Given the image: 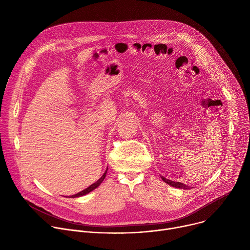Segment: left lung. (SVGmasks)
<instances>
[{
  "instance_id": "obj_1",
  "label": "left lung",
  "mask_w": 250,
  "mask_h": 250,
  "mask_svg": "<svg viewBox=\"0 0 250 250\" xmlns=\"http://www.w3.org/2000/svg\"><path fill=\"white\" fill-rule=\"evenodd\" d=\"M161 179H162L166 184H168V185H170V186H172V187H175V188L184 189V190H189V189H191V187H189L188 185H185V184L180 183V182H174V181L168 180V179H166V178H164V177H162V176H161Z\"/></svg>"
}]
</instances>
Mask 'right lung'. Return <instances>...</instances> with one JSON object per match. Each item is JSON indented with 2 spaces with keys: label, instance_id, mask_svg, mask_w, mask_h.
<instances>
[{
  "label": "right lung",
  "instance_id": "add662e5",
  "mask_svg": "<svg viewBox=\"0 0 250 250\" xmlns=\"http://www.w3.org/2000/svg\"><path fill=\"white\" fill-rule=\"evenodd\" d=\"M106 171H108V168H106V170L104 171V173L103 174V176L100 178V179H99L98 181H96L95 183H93L91 186H89V187L86 188L85 190H83V191H81V192H79V193H77V194H75V195L69 196V198H78V197H82V196H84V195H86V194L92 192L93 190H95V189H96L97 187H99V186L101 185V183L104 181V177H105V174H106Z\"/></svg>",
  "mask_w": 250,
  "mask_h": 250
}]
</instances>
